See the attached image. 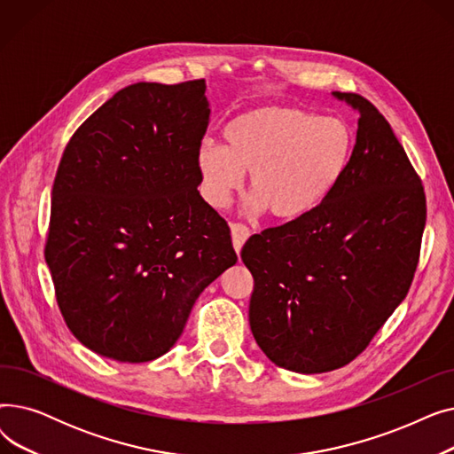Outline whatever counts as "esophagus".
Segmentation results:
<instances>
[{"label": "esophagus", "instance_id": "34e87169", "mask_svg": "<svg viewBox=\"0 0 454 454\" xmlns=\"http://www.w3.org/2000/svg\"><path fill=\"white\" fill-rule=\"evenodd\" d=\"M250 237V228L243 223H231V241H233V248L235 252L239 254L243 245L247 243V239Z\"/></svg>", "mask_w": 454, "mask_h": 454}]
</instances>
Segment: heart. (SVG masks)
<instances>
[{
  "instance_id": "b5f03b06",
  "label": "heart",
  "mask_w": 454,
  "mask_h": 454,
  "mask_svg": "<svg viewBox=\"0 0 454 454\" xmlns=\"http://www.w3.org/2000/svg\"><path fill=\"white\" fill-rule=\"evenodd\" d=\"M224 147L199 149L207 200L224 207L250 173L252 206L276 221H296L315 211L340 184L353 154V132L339 117H320L293 106H261L223 129Z\"/></svg>"
}]
</instances>
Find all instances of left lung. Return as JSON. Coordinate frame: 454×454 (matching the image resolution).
<instances>
[{"mask_svg": "<svg viewBox=\"0 0 454 454\" xmlns=\"http://www.w3.org/2000/svg\"><path fill=\"white\" fill-rule=\"evenodd\" d=\"M351 161L309 215L252 235L250 327L269 359L324 373L356 359L407 296L421 250L427 199L390 123L359 93Z\"/></svg>", "mask_w": 454, "mask_h": 454, "instance_id": "1", "label": "left lung"}]
</instances>
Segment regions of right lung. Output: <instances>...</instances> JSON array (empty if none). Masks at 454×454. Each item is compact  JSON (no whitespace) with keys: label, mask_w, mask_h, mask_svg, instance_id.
Masks as SVG:
<instances>
[{"label":"right lung","mask_w":454,"mask_h":454,"mask_svg":"<svg viewBox=\"0 0 454 454\" xmlns=\"http://www.w3.org/2000/svg\"><path fill=\"white\" fill-rule=\"evenodd\" d=\"M209 112L204 79L137 82L64 149L43 255L66 325L108 359L169 351L200 293L235 265L230 226L197 189Z\"/></svg>","instance_id":"right-lung-1"}]
</instances>
